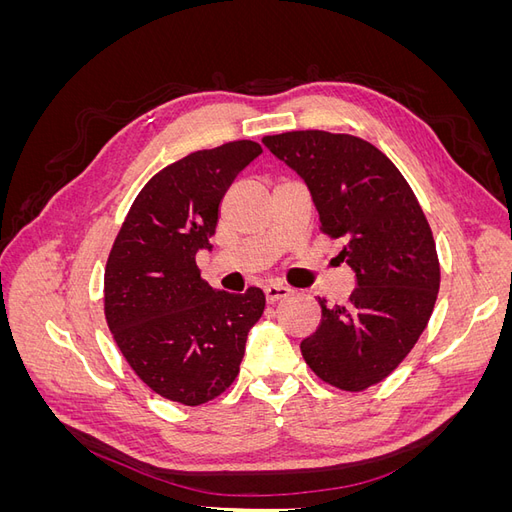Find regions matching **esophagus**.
Returning <instances> with one entry per match:
<instances>
[{"mask_svg":"<svg viewBox=\"0 0 512 512\" xmlns=\"http://www.w3.org/2000/svg\"><path fill=\"white\" fill-rule=\"evenodd\" d=\"M288 294H290V288L284 286V284H267V286H265V297H267L269 303L286 299Z\"/></svg>","mask_w":512,"mask_h":512,"instance_id":"1","label":"esophagus"}]
</instances>
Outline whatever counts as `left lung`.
<instances>
[{"instance_id": "8db88e82", "label": "left lung", "mask_w": 512, "mask_h": 512, "mask_svg": "<svg viewBox=\"0 0 512 512\" xmlns=\"http://www.w3.org/2000/svg\"><path fill=\"white\" fill-rule=\"evenodd\" d=\"M262 143L303 179L356 282L346 305L318 299L322 320L301 342L303 359L337 389L363 391L406 359L436 305L440 265L425 213L397 166L359 136L301 130Z\"/></svg>"}]
</instances>
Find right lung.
Wrapping results in <instances>:
<instances>
[{"mask_svg": "<svg viewBox=\"0 0 512 512\" xmlns=\"http://www.w3.org/2000/svg\"><path fill=\"white\" fill-rule=\"evenodd\" d=\"M262 153L254 141L194 151L136 196L104 271V314L115 342L151 391L200 406L235 382L265 292L232 294L200 280L230 183Z\"/></svg>", "mask_w": 512, "mask_h": 512, "instance_id": "1", "label": "right lung"}]
</instances>
